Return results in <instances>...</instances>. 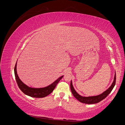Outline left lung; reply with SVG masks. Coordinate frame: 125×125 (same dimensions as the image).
Returning <instances> with one entry per match:
<instances>
[{"label": "left lung", "instance_id": "8db88e82", "mask_svg": "<svg viewBox=\"0 0 125 125\" xmlns=\"http://www.w3.org/2000/svg\"><path fill=\"white\" fill-rule=\"evenodd\" d=\"M116 73L115 74V77H114V80L113 81L112 85L109 87V88L106 90L104 92L102 93L101 94L97 96H89V97H83L81 95H79V94L77 93L75 91V90L74 89L73 84H72V82L71 81L70 83V88L72 93H73V95L75 97V99H77L79 101H80L81 103H85V104H95L99 102H101L103 100H104L105 98L106 97L108 94L111 92L112 90L114 88V86L115 85L116 83Z\"/></svg>", "mask_w": 125, "mask_h": 125}]
</instances>
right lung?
I'll return each instance as SVG.
<instances>
[{
	"label": "right lung",
	"instance_id": "1",
	"mask_svg": "<svg viewBox=\"0 0 125 125\" xmlns=\"http://www.w3.org/2000/svg\"><path fill=\"white\" fill-rule=\"evenodd\" d=\"M17 63H16V65L14 67V74H15V78H16V80L19 88L26 95L30 96L32 97H36V98H42L50 94L54 89L56 86L57 84L59 81L61 80L63 76L59 78L57 80H56L54 83H52V84L49 85L47 87H45L44 88H39V89H35V88H30L28 86L24 84L23 82H22L20 79L19 78L18 75L17 73Z\"/></svg>",
	"mask_w": 125,
	"mask_h": 125
}]
</instances>
